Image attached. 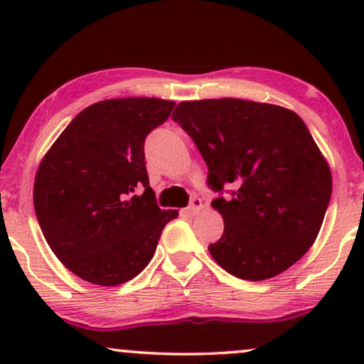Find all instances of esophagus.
Returning a JSON list of instances; mask_svg holds the SVG:
<instances>
[{"label": "esophagus", "mask_w": 364, "mask_h": 364, "mask_svg": "<svg viewBox=\"0 0 364 364\" xmlns=\"http://www.w3.org/2000/svg\"><path fill=\"white\" fill-rule=\"evenodd\" d=\"M202 208H203L202 200H200V198H193V200H191L190 205H188V208H186V214H188V215H196L200 210H202Z\"/></svg>", "instance_id": "obj_1"}]
</instances>
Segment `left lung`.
I'll return each mask as SVG.
<instances>
[{
	"mask_svg": "<svg viewBox=\"0 0 364 364\" xmlns=\"http://www.w3.org/2000/svg\"><path fill=\"white\" fill-rule=\"evenodd\" d=\"M208 166L224 232L212 258L245 281H265L294 265L318 236L332 174L294 111L245 99L183 101L173 112Z\"/></svg>",
	"mask_w": 364,
	"mask_h": 364,
	"instance_id": "1",
	"label": "left lung"
}]
</instances>
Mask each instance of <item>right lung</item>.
<instances>
[{"label":"right lung","instance_id":"obj_1","mask_svg":"<svg viewBox=\"0 0 364 364\" xmlns=\"http://www.w3.org/2000/svg\"><path fill=\"white\" fill-rule=\"evenodd\" d=\"M173 101L107 99L85 107L44 154L34 208L49 248L83 281L118 286L149 265L164 225L149 186L145 136L169 118ZM144 193L133 196L136 187Z\"/></svg>","mask_w":364,"mask_h":364}]
</instances>
